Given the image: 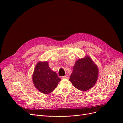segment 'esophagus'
Masks as SVG:
<instances>
[{
  "mask_svg": "<svg viewBox=\"0 0 123 123\" xmlns=\"http://www.w3.org/2000/svg\"><path fill=\"white\" fill-rule=\"evenodd\" d=\"M62 79H68L69 75H66L65 76H62Z\"/></svg>",
  "mask_w": 123,
  "mask_h": 123,
  "instance_id": "esophagus-1",
  "label": "esophagus"
}]
</instances>
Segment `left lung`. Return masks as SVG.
<instances>
[{"label":"left lung","mask_w":123,"mask_h":123,"mask_svg":"<svg viewBox=\"0 0 123 123\" xmlns=\"http://www.w3.org/2000/svg\"><path fill=\"white\" fill-rule=\"evenodd\" d=\"M98 70L91 59H80L75 62L70 81L76 88L81 91H87L95 85L98 77Z\"/></svg>","instance_id":"left-lung-1"}]
</instances>
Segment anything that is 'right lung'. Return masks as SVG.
Listing matches in <instances>:
<instances>
[{
	"label": "right lung",
	"instance_id": "1",
	"mask_svg": "<svg viewBox=\"0 0 123 123\" xmlns=\"http://www.w3.org/2000/svg\"><path fill=\"white\" fill-rule=\"evenodd\" d=\"M32 77L35 87L44 94L52 92L61 80L56 73L49 68L47 62L37 64Z\"/></svg>",
	"mask_w": 123,
	"mask_h": 123
}]
</instances>
